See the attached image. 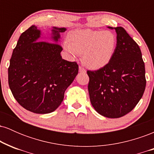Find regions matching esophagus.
<instances>
[{"mask_svg": "<svg viewBox=\"0 0 154 154\" xmlns=\"http://www.w3.org/2000/svg\"><path fill=\"white\" fill-rule=\"evenodd\" d=\"M79 72H81V73H85L86 70L82 66H79Z\"/></svg>", "mask_w": 154, "mask_h": 154, "instance_id": "34e87169", "label": "esophagus"}]
</instances>
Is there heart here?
Returning a JSON list of instances; mask_svg holds the SVG:
<instances>
[{"mask_svg":"<svg viewBox=\"0 0 154 154\" xmlns=\"http://www.w3.org/2000/svg\"><path fill=\"white\" fill-rule=\"evenodd\" d=\"M117 39L111 31L76 29L67 35L65 49L72 56L82 54V62L93 69L109 63L115 52Z\"/></svg>","mask_w":154,"mask_h":154,"instance_id":"b5f03b06","label":"heart"}]
</instances>
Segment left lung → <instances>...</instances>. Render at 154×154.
<instances>
[{"label": "left lung", "instance_id": "8db88e82", "mask_svg": "<svg viewBox=\"0 0 154 154\" xmlns=\"http://www.w3.org/2000/svg\"><path fill=\"white\" fill-rule=\"evenodd\" d=\"M114 29L117 45L112 59L99 69L87 71L92 106L109 118H119L130 112L142 98L146 85L139 45L123 27Z\"/></svg>", "mask_w": 154, "mask_h": 154}]
</instances>
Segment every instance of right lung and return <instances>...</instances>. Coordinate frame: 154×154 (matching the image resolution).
<instances>
[{
  "instance_id": "right-lung-1",
  "label": "right lung",
  "mask_w": 154,
  "mask_h": 154,
  "mask_svg": "<svg viewBox=\"0 0 154 154\" xmlns=\"http://www.w3.org/2000/svg\"><path fill=\"white\" fill-rule=\"evenodd\" d=\"M65 31L53 27V41L57 42L59 33ZM40 38V30L35 25L20 35L10 59L8 85L22 107L35 114H48L61 105L79 66L75 61L62 59L59 43Z\"/></svg>"
}]
</instances>
